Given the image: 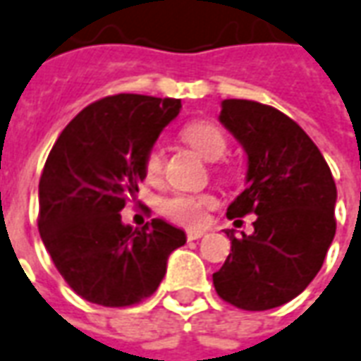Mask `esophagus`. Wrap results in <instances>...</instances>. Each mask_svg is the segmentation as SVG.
<instances>
[{
  "label": "esophagus",
  "instance_id": "esophagus-1",
  "mask_svg": "<svg viewBox=\"0 0 361 361\" xmlns=\"http://www.w3.org/2000/svg\"><path fill=\"white\" fill-rule=\"evenodd\" d=\"M201 236H205L203 231H188V240H199Z\"/></svg>",
  "mask_w": 361,
  "mask_h": 361
}]
</instances>
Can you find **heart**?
Returning <instances> with one entry per match:
<instances>
[{
	"label": "heart",
	"mask_w": 361,
	"mask_h": 361,
	"mask_svg": "<svg viewBox=\"0 0 361 361\" xmlns=\"http://www.w3.org/2000/svg\"><path fill=\"white\" fill-rule=\"evenodd\" d=\"M181 138L183 142H188L197 154H201L209 162H216L226 154L228 140L223 128L219 127L213 121H191L185 127L181 128ZM146 180L156 181L164 172V152L160 146H152L145 156ZM216 205V199L209 193H178L168 197L162 203V213L168 219H172L173 223L183 224V226H199L205 223V215L209 209Z\"/></svg>",
	"instance_id": "heart-1"
}]
</instances>
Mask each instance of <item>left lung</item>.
<instances>
[{
    "instance_id": "left-lung-1",
    "label": "left lung",
    "mask_w": 361,
    "mask_h": 361,
    "mask_svg": "<svg viewBox=\"0 0 361 361\" xmlns=\"http://www.w3.org/2000/svg\"><path fill=\"white\" fill-rule=\"evenodd\" d=\"M219 121L248 156V188L228 219L256 215L250 236L231 238L213 274L219 297L244 311H268L295 299L322 268L336 233V183L309 135L276 107L224 99Z\"/></svg>"
}]
</instances>
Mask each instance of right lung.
<instances>
[{
	"instance_id": "obj_1",
	"label": "right lung",
	"mask_w": 361,
	"mask_h": 361,
	"mask_svg": "<svg viewBox=\"0 0 361 361\" xmlns=\"http://www.w3.org/2000/svg\"><path fill=\"white\" fill-rule=\"evenodd\" d=\"M180 109L170 97L109 95L80 111L50 150L39 181L40 238L64 281L90 303H140L185 244V233L162 219L142 228L121 221L146 178V152Z\"/></svg>"
}]
</instances>
